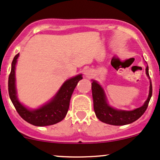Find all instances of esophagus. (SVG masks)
Here are the masks:
<instances>
[{
  "mask_svg": "<svg viewBox=\"0 0 160 160\" xmlns=\"http://www.w3.org/2000/svg\"><path fill=\"white\" fill-rule=\"evenodd\" d=\"M92 75V71L91 70L88 69L85 71V76L86 78H90Z\"/></svg>",
  "mask_w": 160,
  "mask_h": 160,
  "instance_id": "1",
  "label": "esophagus"
}]
</instances>
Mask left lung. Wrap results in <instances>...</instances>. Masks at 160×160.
Listing matches in <instances>:
<instances>
[{
  "mask_svg": "<svg viewBox=\"0 0 160 160\" xmlns=\"http://www.w3.org/2000/svg\"><path fill=\"white\" fill-rule=\"evenodd\" d=\"M146 74L150 79V91L148 98L141 107L133 111H121L111 108L107 102L106 95L102 87L95 80L92 82V92L93 98V106L95 115L98 119L104 123L113 126H123L135 122L144 114L148 107L152 96V83L148 72V66L146 67Z\"/></svg>",
  "mask_w": 160,
  "mask_h": 160,
  "instance_id": "1",
  "label": "left lung"
}]
</instances>
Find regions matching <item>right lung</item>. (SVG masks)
<instances>
[{"mask_svg":"<svg viewBox=\"0 0 160 160\" xmlns=\"http://www.w3.org/2000/svg\"><path fill=\"white\" fill-rule=\"evenodd\" d=\"M19 53L12 62L10 74L8 79V91L11 102L20 117L29 123L37 126H45L56 124L63 120L67 114L70 100L78 82L82 79V74L66 80L56 95L48 103L35 110H29L19 102L16 95L15 69Z\"/></svg>","mask_w":160,"mask_h":160,"instance_id":"right-lung-1","label":"right lung"}]
</instances>
